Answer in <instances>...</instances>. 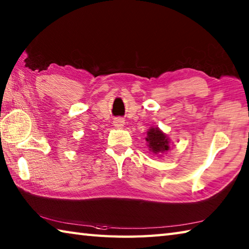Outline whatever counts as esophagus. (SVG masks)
<instances>
[{
    "instance_id": "34e87169",
    "label": "esophagus",
    "mask_w": 249,
    "mask_h": 249,
    "mask_svg": "<svg viewBox=\"0 0 249 249\" xmlns=\"http://www.w3.org/2000/svg\"><path fill=\"white\" fill-rule=\"evenodd\" d=\"M124 119L116 118V119L114 120V125L116 126V128L121 129V128H123V126H124Z\"/></svg>"
}]
</instances>
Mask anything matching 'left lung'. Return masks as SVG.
Wrapping results in <instances>:
<instances>
[{"label":"left lung","instance_id":"obj_1","mask_svg":"<svg viewBox=\"0 0 249 249\" xmlns=\"http://www.w3.org/2000/svg\"><path fill=\"white\" fill-rule=\"evenodd\" d=\"M147 142L148 149L155 155L167 154V152L170 149V139L168 138V135L162 132V131L156 126H151L147 131V137L145 138Z\"/></svg>","mask_w":249,"mask_h":249}]
</instances>
